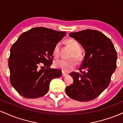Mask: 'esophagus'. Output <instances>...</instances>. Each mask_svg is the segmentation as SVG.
Here are the masks:
<instances>
[{
	"label": "esophagus",
	"instance_id": "esophagus-1",
	"mask_svg": "<svg viewBox=\"0 0 123 123\" xmlns=\"http://www.w3.org/2000/svg\"><path fill=\"white\" fill-rule=\"evenodd\" d=\"M68 74V73H66V72H64L62 71V76H67Z\"/></svg>",
	"mask_w": 123,
	"mask_h": 123
}]
</instances>
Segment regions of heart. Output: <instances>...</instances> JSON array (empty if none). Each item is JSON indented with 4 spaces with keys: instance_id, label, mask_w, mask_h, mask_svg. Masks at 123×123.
Instances as JSON below:
<instances>
[{
    "instance_id": "heart-1",
    "label": "heart",
    "mask_w": 123,
    "mask_h": 123,
    "mask_svg": "<svg viewBox=\"0 0 123 123\" xmlns=\"http://www.w3.org/2000/svg\"><path fill=\"white\" fill-rule=\"evenodd\" d=\"M66 44L72 50L73 53L72 54L71 57H74L77 60H80L82 57V55L80 51V45L77 41L74 39H68L66 40ZM60 43L56 44L53 50V54L55 57H58L60 54ZM77 64V62L74 58L70 60H58L54 62V66L57 68L61 69L64 72H69L73 69Z\"/></svg>"
}]
</instances>
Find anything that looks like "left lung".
<instances>
[{
	"mask_svg": "<svg viewBox=\"0 0 123 123\" xmlns=\"http://www.w3.org/2000/svg\"><path fill=\"white\" fill-rule=\"evenodd\" d=\"M86 51L80 73L72 72L73 84L65 88L66 94L80 102L91 101L105 90L116 68V51L111 41L102 32L86 29L69 33Z\"/></svg>",
	"mask_w": 123,
	"mask_h": 123,
	"instance_id": "1",
	"label": "left lung"
}]
</instances>
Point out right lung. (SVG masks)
<instances>
[{"instance_id": "obj_1", "label": "right lung", "mask_w": 123, "mask_h": 123, "mask_svg": "<svg viewBox=\"0 0 123 123\" xmlns=\"http://www.w3.org/2000/svg\"><path fill=\"white\" fill-rule=\"evenodd\" d=\"M65 35V32L49 28H33L22 33L12 44L8 59L10 79L21 95L26 98L43 97L51 81L62 76L61 70L50 67L54 48Z\"/></svg>"}]
</instances>
